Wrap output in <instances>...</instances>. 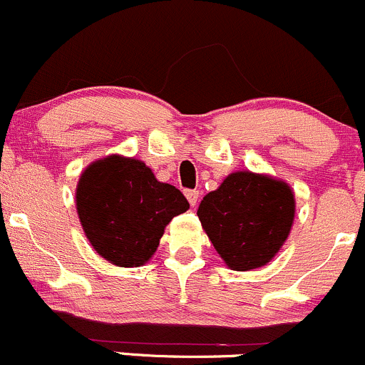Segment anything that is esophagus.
I'll return each mask as SVG.
<instances>
[{"instance_id":"esophagus-1","label":"esophagus","mask_w":365,"mask_h":365,"mask_svg":"<svg viewBox=\"0 0 365 365\" xmlns=\"http://www.w3.org/2000/svg\"><path fill=\"white\" fill-rule=\"evenodd\" d=\"M186 198H187V202H190L191 207H195V205L198 204V198H200V193H198L197 190H187L186 191Z\"/></svg>"}]
</instances>
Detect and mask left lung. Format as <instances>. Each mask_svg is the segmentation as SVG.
Wrapping results in <instances>:
<instances>
[{"label":"left lung","mask_w":365,"mask_h":365,"mask_svg":"<svg viewBox=\"0 0 365 365\" xmlns=\"http://www.w3.org/2000/svg\"><path fill=\"white\" fill-rule=\"evenodd\" d=\"M197 214L225 265L253 270L269 264L290 235L295 195L281 179L239 170L205 195Z\"/></svg>","instance_id":"left-lung-1"}]
</instances>
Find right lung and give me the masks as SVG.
Segmentation results:
<instances>
[{
    "label": "right lung",
    "instance_id": "add662e5",
    "mask_svg": "<svg viewBox=\"0 0 365 365\" xmlns=\"http://www.w3.org/2000/svg\"><path fill=\"white\" fill-rule=\"evenodd\" d=\"M75 204L93 250L118 267L148 264L165 227L190 209L178 187L158 181L144 161L121 155L86 167Z\"/></svg>",
    "mask_w": 365,
    "mask_h": 365
}]
</instances>
